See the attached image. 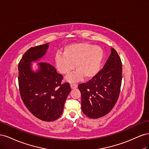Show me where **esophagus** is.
I'll list each match as a JSON object with an SVG mask.
<instances>
[{
	"mask_svg": "<svg viewBox=\"0 0 149 149\" xmlns=\"http://www.w3.org/2000/svg\"><path fill=\"white\" fill-rule=\"evenodd\" d=\"M78 87V84H75V83H72L71 84V88L72 89H75Z\"/></svg>",
	"mask_w": 149,
	"mask_h": 149,
	"instance_id": "obj_1",
	"label": "esophagus"
}]
</instances>
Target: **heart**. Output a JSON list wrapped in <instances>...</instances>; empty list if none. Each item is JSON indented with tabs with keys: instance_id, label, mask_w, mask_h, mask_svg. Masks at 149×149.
<instances>
[{
	"instance_id": "1",
	"label": "heart",
	"mask_w": 149,
	"mask_h": 149,
	"mask_svg": "<svg viewBox=\"0 0 149 149\" xmlns=\"http://www.w3.org/2000/svg\"><path fill=\"white\" fill-rule=\"evenodd\" d=\"M104 55L103 49L87 42L70 44L65 47L63 54L58 53L55 62L58 70L63 74L68 75L75 68L73 74L67 78L70 82L81 79L83 76L91 78L95 76L100 69Z\"/></svg>"
}]
</instances>
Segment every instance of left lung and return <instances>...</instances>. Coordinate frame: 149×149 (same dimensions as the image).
<instances>
[{
  "label": "left lung",
  "instance_id": "1",
  "mask_svg": "<svg viewBox=\"0 0 149 149\" xmlns=\"http://www.w3.org/2000/svg\"><path fill=\"white\" fill-rule=\"evenodd\" d=\"M103 68L86 83L79 84L81 94V109L88 118L97 119L107 114L118 101L122 83L123 68L116 49Z\"/></svg>",
  "mask_w": 149,
  "mask_h": 149
}]
</instances>
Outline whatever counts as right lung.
Wrapping results in <instances>:
<instances>
[{
	"instance_id": "add662e5",
	"label": "right lung",
	"mask_w": 149,
	"mask_h": 149,
	"mask_svg": "<svg viewBox=\"0 0 149 149\" xmlns=\"http://www.w3.org/2000/svg\"><path fill=\"white\" fill-rule=\"evenodd\" d=\"M48 47L47 43L24 53L18 66V80L21 98L29 111L38 119L50 122L61 115L71 87L68 83H61L63 76L48 63L40 62L38 70H31V63L43 56Z\"/></svg>"
}]
</instances>
